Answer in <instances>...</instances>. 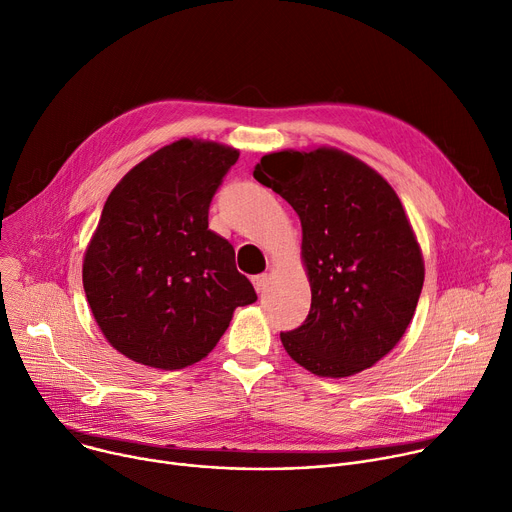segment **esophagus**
<instances>
[{
    "label": "esophagus",
    "instance_id": "1",
    "mask_svg": "<svg viewBox=\"0 0 512 512\" xmlns=\"http://www.w3.org/2000/svg\"><path fill=\"white\" fill-rule=\"evenodd\" d=\"M253 286L257 290V294H265L269 290V275L267 273H259L253 277Z\"/></svg>",
    "mask_w": 512,
    "mask_h": 512
}]
</instances>
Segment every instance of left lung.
<instances>
[{
	"mask_svg": "<svg viewBox=\"0 0 512 512\" xmlns=\"http://www.w3.org/2000/svg\"><path fill=\"white\" fill-rule=\"evenodd\" d=\"M253 177L300 216L312 302L282 333L288 355L320 378L378 363L406 333L425 261L392 185L357 157L318 147L263 155Z\"/></svg>",
	"mask_w": 512,
	"mask_h": 512,
	"instance_id": "1",
	"label": "left lung"
}]
</instances>
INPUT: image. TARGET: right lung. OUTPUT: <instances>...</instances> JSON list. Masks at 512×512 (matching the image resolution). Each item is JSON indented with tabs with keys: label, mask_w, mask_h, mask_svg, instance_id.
<instances>
[{
	"label": "right lung",
	"mask_w": 512,
	"mask_h": 512,
	"mask_svg": "<svg viewBox=\"0 0 512 512\" xmlns=\"http://www.w3.org/2000/svg\"><path fill=\"white\" fill-rule=\"evenodd\" d=\"M239 151L179 138L134 165L108 196L83 257V290L106 341L157 369L204 359L257 294L208 208Z\"/></svg>",
	"instance_id": "obj_1"
}]
</instances>
